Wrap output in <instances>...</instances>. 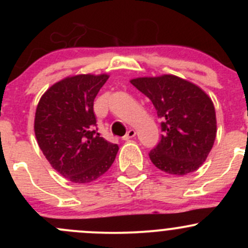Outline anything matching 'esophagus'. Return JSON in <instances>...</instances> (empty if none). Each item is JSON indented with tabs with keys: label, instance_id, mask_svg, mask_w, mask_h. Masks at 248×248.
I'll list each match as a JSON object with an SVG mask.
<instances>
[{
	"label": "esophagus",
	"instance_id": "obj_1",
	"mask_svg": "<svg viewBox=\"0 0 248 248\" xmlns=\"http://www.w3.org/2000/svg\"><path fill=\"white\" fill-rule=\"evenodd\" d=\"M136 134H137L136 129L131 128V129H129L128 132H127V134H126V136L124 137V140H128V139H132V138H134V137H136Z\"/></svg>",
	"mask_w": 248,
	"mask_h": 248
}]
</instances>
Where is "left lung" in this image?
I'll use <instances>...</instances> for the list:
<instances>
[{
  "instance_id": "obj_1",
  "label": "left lung",
  "mask_w": 248,
  "mask_h": 248,
  "mask_svg": "<svg viewBox=\"0 0 248 248\" xmlns=\"http://www.w3.org/2000/svg\"><path fill=\"white\" fill-rule=\"evenodd\" d=\"M131 84L149 97L162 119L161 141L149 154L152 163L172 175L199 169L217 133L216 111L206 92L172 74L139 77Z\"/></svg>"
}]
</instances>
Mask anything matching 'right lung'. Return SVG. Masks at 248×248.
Instances as JSON below:
<instances>
[{"label":"right lung","mask_w":248,"mask_h":248,"mask_svg":"<svg viewBox=\"0 0 248 248\" xmlns=\"http://www.w3.org/2000/svg\"><path fill=\"white\" fill-rule=\"evenodd\" d=\"M108 74H77L55 82L38 102L34 134L50 166L74 184H90L111 167L119 146L94 131L93 101Z\"/></svg>","instance_id":"add662e5"}]
</instances>
